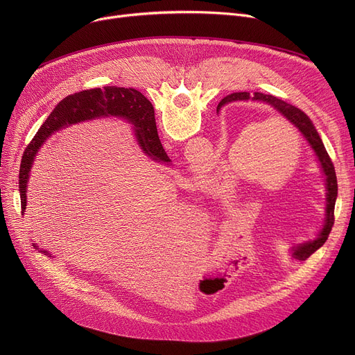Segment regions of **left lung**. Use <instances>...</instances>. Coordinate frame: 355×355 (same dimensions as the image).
I'll list each match as a JSON object with an SVG mask.
<instances>
[{"label":"left lung","instance_id":"left-lung-1","mask_svg":"<svg viewBox=\"0 0 355 355\" xmlns=\"http://www.w3.org/2000/svg\"><path fill=\"white\" fill-rule=\"evenodd\" d=\"M249 99L270 105L273 109H276L277 114H281L293 128H296L297 132L304 137V139L311 146L316 159L320 162L321 171L325 175L327 206H325V218H324L322 229L320 230L318 234H316L313 240H309V241H305V243H300L291 248L292 259L302 262V260H306L313 252L318 250L325 243L331 233V229L334 226V209H335V200H337V194H338V184H337V175H335V168L322 144L320 134L316 132L313 123L304 114V112L301 109H297L296 106H292L272 95H265V93L254 92L253 96H250L248 92H239V93H232V95L221 99V102L217 106V112L220 106H225L226 103L237 102V101H249Z\"/></svg>","mask_w":355,"mask_h":355}]
</instances>
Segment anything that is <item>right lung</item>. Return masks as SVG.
Here are the masks:
<instances>
[{
  "label": "right lung",
  "instance_id": "obj_1",
  "mask_svg": "<svg viewBox=\"0 0 355 355\" xmlns=\"http://www.w3.org/2000/svg\"><path fill=\"white\" fill-rule=\"evenodd\" d=\"M105 116H119L126 119L134 129V135L142 151L154 161L168 164L171 159L161 145L158 138L154 107L141 92L132 87L106 86L103 89H87L74 93L64 98L47 118V121L37 130V134L27 145L21 158L20 175H18V190L21 198V214L27 209V184L30 171L37 153L40 151L43 144L60 129L79 123L83 121H92ZM39 248L37 243L33 245ZM49 254L47 250H40ZM51 257V254H50Z\"/></svg>",
  "mask_w": 355,
  "mask_h": 355
}]
</instances>
